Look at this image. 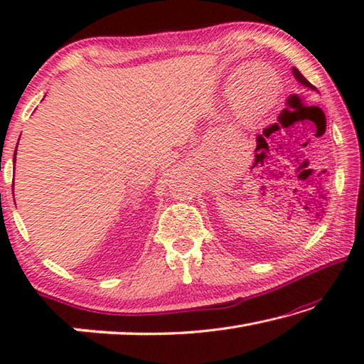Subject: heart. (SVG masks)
<instances>
[{
	"label": "heart",
	"mask_w": 364,
	"mask_h": 364,
	"mask_svg": "<svg viewBox=\"0 0 364 364\" xmlns=\"http://www.w3.org/2000/svg\"><path fill=\"white\" fill-rule=\"evenodd\" d=\"M278 91H279V85H278V80L274 77H269L268 83L264 85L262 90L255 91V93H250L249 90H245L241 96L244 110L250 117L263 115L264 112H268L271 106L274 104L276 97H278Z\"/></svg>",
	"instance_id": "b5f03b06"
}]
</instances>
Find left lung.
<instances>
[{"instance_id": "obj_1", "label": "left lung", "mask_w": 364, "mask_h": 364, "mask_svg": "<svg viewBox=\"0 0 364 364\" xmlns=\"http://www.w3.org/2000/svg\"><path fill=\"white\" fill-rule=\"evenodd\" d=\"M292 73H294V77L297 78L301 85H305V86H308V88H311V90H316L315 86H313L310 82H308V80H306L304 75H301V73H300L297 69H295V67L292 69Z\"/></svg>"}]
</instances>
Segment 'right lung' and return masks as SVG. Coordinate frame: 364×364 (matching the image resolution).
<instances>
[{"label": "right lung", "instance_id": "right-lung-1", "mask_svg": "<svg viewBox=\"0 0 364 364\" xmlns=\"http://www.w3.org/2000/svg\"><path fill=\"white\" fill-rule=\"evenodd\" d=\"M17 151V149H16ZM14 156H16V154H14ZM14 162H16V159H14Z\"/></svg>", "mask_w": 364, "mask_h": 364}]
</instances>
